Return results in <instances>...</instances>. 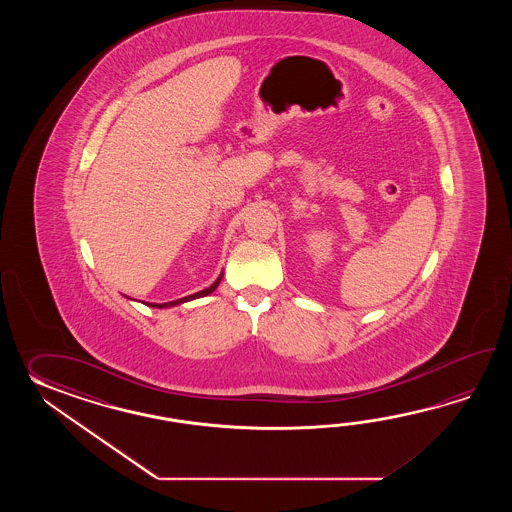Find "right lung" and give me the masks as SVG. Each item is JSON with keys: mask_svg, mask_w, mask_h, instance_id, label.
Masks as SVG:
<instances>
[{"mask_svg": "<svg viewBox=\"0 0 512 512\" xmlns=\"http://www.w3.org/2000/svg\"><path fill=\"white\" fill-rule=\"evenodd\" d=\"M221 278H223V272L219 274L218 280L216 282L212 283L210 287H207V289H203V291H199V293L196 294H190V296H185V298H179V300H174V302H166V304H148L150 307H157V309H164V307H174V305H181L185 304V302H190V300H196V298H201V296H207V294L214 293L216 289H218L219 282H221Z\"/></svg>", "mask_w": 512, "mask_h": 512, "instance_id": "right-lung-1", "label": "right lung"}]
</instances>
